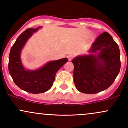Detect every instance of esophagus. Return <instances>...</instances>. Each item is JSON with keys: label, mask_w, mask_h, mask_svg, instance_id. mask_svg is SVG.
<instances>
[{"label": "esophagus", "mask_w": 128, "mask_h": 128, "mask_svg": "<svg viewBox=\"0 0 128 128\" xmlns=\"http://www.w3.org/2000/svg\"><path fill=\"white\" fill-rule=\"evenodd\" d=\"M73 58H74V56L72 55V54H70V55L68 56V58L69 61H71Z\"/></svg>", "instance_id": "obj_1"}]
</instances>
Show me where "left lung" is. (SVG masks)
Here are the masks:
<instances>
[{
	"label": "left lung",
	"instance_id": "left-lung-1",
	"mask_svg": "<svg viewBox=\"0 0 128 128\" xmlns=\"http://www.w3.org/2000/svg\"><path fill=\"white\" fill-rule=\"evenodd\" d=\"M90 54L74 58V82L76 88L85 94H96L112 84L121 67L118 46L108 32L98 36L92 45Z\"/></svg>",
	"mask_w": 128,
	"mask_h": 128
}]
</instances>
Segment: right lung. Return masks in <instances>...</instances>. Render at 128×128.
<instances>
[{
	"label": "right lung",
	"mask_w": 128,
	"mask_h": 128,
	"mask_svg": "<svg viewBox=\"0 0 128 128\" xmlns=\"http://www.w3.org/2000/svg\"><path fill=\"white\" fill-rule=\"evenodd\" d=\"M28 28L24 31L11 47L9 55L8 71L14 82L24 91L39 94L52 87L56 72L67 62L68 58L51 61L36 71L25 70L22 64L20 54L26 42L39 28Z\"/></svg>",
	"instance_id": "1"
}]
</instances>
